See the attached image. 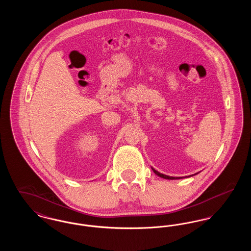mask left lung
I'll list each match as a JSON object with an SVG mask.
<instances>
[{"instance_id":"left-lung-1","label":"left lung","mask_w":251,"mask_h":251,"mask_svg":"<svg viewBox=\"0 0 251 251\" xmlns=\"http://www.w3.org/2000/svg\"><path fill=\"white\" fill-rule=\"evenodd\" d=\"M151 169H152V171L155 173L157 176H159V177H161V178H164V179H182V178H180V177H170V176H167V175H165V174H162V173H160V172H158L157 170H155L153 167H151ZM196 174H198V173H196ZM196 174H194V175H196ZM193 176V175H191ZM191 176H188V177H191ZM187 177V176H186ZM187 177V178H188Z\"/></svg>"}]
</instances>
